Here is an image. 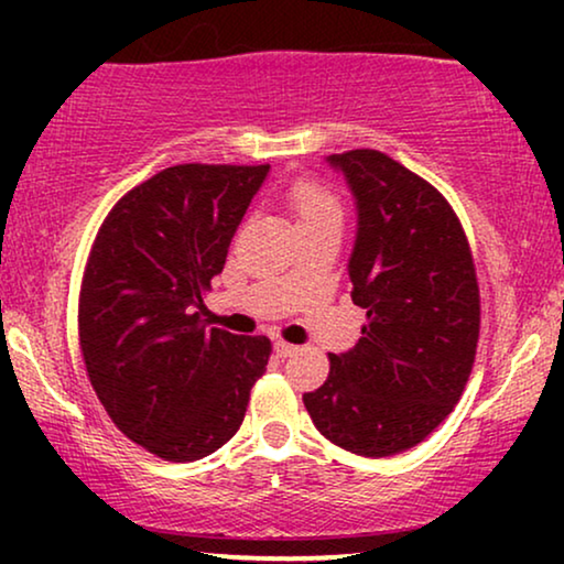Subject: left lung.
<instances>
[{
  "label": "left lung",
  "mask_w": 564,
  "mask_h": 564,
  "mask_svg": "<svg viewBox=\"0 0 564 564\" xmlns=\"http://www.w3.org/2000/svg\"><path fill=\"white\" fill-rule=\"evenodd\" d=\"M267 166L176 164L118 199L89 249L79 349L99 403L166 462L203 459L241 429L272 341L203 303Z\"/></svg>",
  "instance_id": "1"
}]
</instances>
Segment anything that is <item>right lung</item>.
<instances>
[{"instance_id": "right-lung-1", "label": "right lung", "mask_w": 564, "mask_h": 564, "mask_svg": "<svg viewBox=\"0 0 564 564\" xmlns=\"http://www.w3.org/2000/svg\"><path fill=\"white\" fill-rule=\"evenodd\" d=\"M330 164L361 197L349 276L365 323L351 351L328 354V380L303 403L330 444L390 457L459 403L480 338V284L457 213L431 184L377 151Z\"/></svg>"}]
</instances>
